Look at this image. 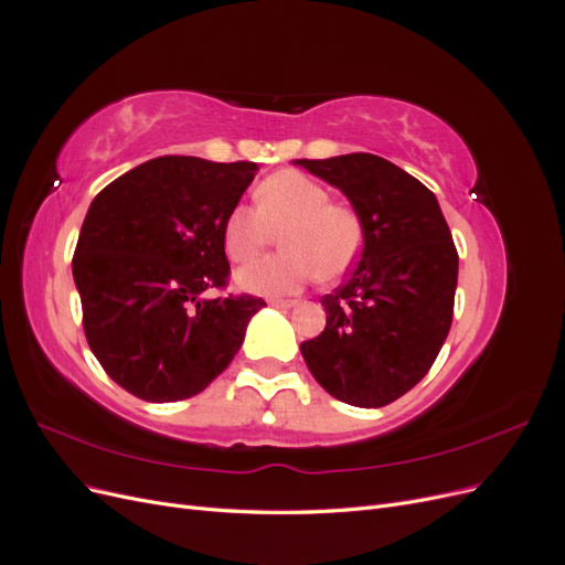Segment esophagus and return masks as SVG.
Returning a JSON list of instances; mask_svg holds the SVG:
<instances>
[{
	"label": "esophagus",
	"instance_id": "esophagus-1",
	"mask_svg": "<svg viewBox=\"0 0 565 565\" xmlns=\"http://www.w3.org/2000/svg\"><path fill=\"white\" fill-rule=\"evenodd\" d=\"M268 303L276 306V309H292V306H297L295 299H270Z\"/></svg>",
	"mask_w": 565,
	"mask_h": 565
}]
</instances>
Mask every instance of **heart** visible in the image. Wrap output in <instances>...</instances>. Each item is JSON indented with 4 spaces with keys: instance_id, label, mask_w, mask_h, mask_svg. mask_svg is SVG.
Instances as JSON below:
<instances>
[{
    "instance_id": "obj_1",
    "label": "heart",
    "mask_w": 565,
    "mask_h": 565,
    "mask_svg": "<svg viewBox=\"0 0 565 565\" xmlns=\"http://www.w3.org/2000/svg\"><path fill=\"white\" fill-rule=\"evenodd\" d=\"M256 207L237 204L224 218V249L235 264L256 259L280 233L285 252L237 270L245 292L280 297L311 278L332 282L344 276L363 243V226L347 204L330 202L320 181L282 169L256 185Z\"/></svg>"
}]
</instances>
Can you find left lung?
<instances>
[{
	"mask_svg": "<svg viewBox=\"0 0 565 565\" xmlns=\"http://www.w3.org/2000/svg\"><path fill=\"white\" fill-rule=\"evenodd\" d=\"M295 164L339 188L363 226L358 264L320 299L328 322L301 341V355L337 401L388 405L419 384L450 332L459 268L452 233L429 188L380 156Z\"/></svg>",
	"mask_w": 565,
	"mask_h": 565,
	"instance_id": "8db88e82",
	"label": "left lung"
}]
</instances>
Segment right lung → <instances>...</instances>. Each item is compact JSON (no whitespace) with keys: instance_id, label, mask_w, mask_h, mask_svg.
<instances>
[{"instance_id":"1","label":"right lung","mask_w":565,"mask_h":565,"mask_svg":"<svg viewBox=\"0 0 565 565\" xmlns=\"http://www.w3.org/2000/svg\"><path fill=\"white\" fill-rule=\"evenodd\" d=\"M254 174V162L164 156L89 204L73 256L82 324L96 361L131 396L174 403L207 388L266 306L204 297L226 285L221 231Z\"/></svg>"}]
</instances>
